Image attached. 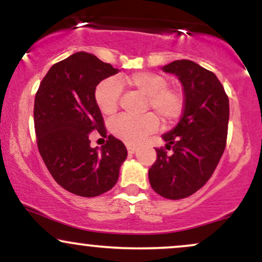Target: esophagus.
<instances>
[{"mask_svg":"<svg viewBox=\"0 0 262 262\" xmlns=\"http://www.w3.org/2000/svg\"><path fill=\"white\" fill-rule=\"evenodd\" d=\"M127 150L129 154H134V152L137 151V148H135L134 145H127Z\"/></svg>","mask_w":262,"mask_h":262,"instance_id":"1","label":"esophagus"}]
</instances>
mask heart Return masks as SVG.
I'll return each mask as SVG.
<instances>
[{
  "instance_id": "obj_1",
  "label": "heart",
  "mask_w": 262,
  "mask_h": 262,
  "mask_svg": "<svg viewBox=\"0 0 262 262\" xmlns=\"http://www.w3.org/2000/svg\"><path fill=\"white\" fill-rule=\"evenodd\" d=\"M121 83L146 96V108H151L165 123L176 121L183 108V97L175 87L167 86L166 77L150 71L133 73L123 79L103 80L95 91V100L102 114L111 117L118 110ZM158 118L152 113L141 117L121 116L111 124V130L117 138L128 144H137L158 128Z\"/></svg>"
}]
</instances>
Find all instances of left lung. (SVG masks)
<instances>
[{"mask_svg": "<svg viewBox=\"0 0 262 262\" xmlns=\"http://www.w3.org/2000/svg\"><path fill=\"white\" fill-rule=\"evenodd\" d=\"M182 83L185 107L175 128L162 134L165 148L156 149L149 169L150 185L169 200H181L204 186L214 172L225 149L229 122V98L212 71L191 60L162 66Z\"/></svg>", "mask_w": 262, "mask_h": 262, "instance_id": "8db88e82", "label": "left lung"}]
</instances>
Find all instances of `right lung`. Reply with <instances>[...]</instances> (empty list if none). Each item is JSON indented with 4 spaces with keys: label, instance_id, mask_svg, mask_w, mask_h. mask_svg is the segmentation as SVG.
Listing matches in <instances>:
<instances>
[{
    "label": "right lung",
    "instance_id": "right-lung-1",
    "mask_svg": "<svg viewBox=\"0 0 262 262\" xmlns=\"http://www.w3.org/2000/svg\"><path fill=\"white\" fill-rule=\"evenodd\" d=\"M118 71L93 54L75 53L49 69L35 95L39 152L54 180L77 196L110 191L127 159L124 144L113 135L101 148H91L89 138L92 132L107 137L95 91L102 80Z\"/></svg>",
    "mask_w": 262,
    "mask_h": 262
}]
</instances>
